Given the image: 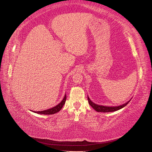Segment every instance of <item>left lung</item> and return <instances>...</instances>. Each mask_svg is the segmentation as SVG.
<instances>
[{
	"label": "left lung",
	"instance_id": "8db88e82",
	"mask_svg": "<svg viewBox=\"0 0 152 152\" xmlns=\"http://www.w3.org/2000/svg\"><path fill=\"white\" fill-rule=\"evenodd\" d=\"M88 100L89 104L93 107V109H95L97 112H114L122 108H123L126 105H128V103L130 102L131 100H129L128 102H126V104H122L119 106H115V107H107L104 105H99L94 104V102H91V100L89 99V97L88 96Z\"/></svg>",
	"mask_w": 152,
	"mask_h": 152
}]
</instances>
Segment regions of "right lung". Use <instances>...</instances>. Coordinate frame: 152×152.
Here are the masks:
<instances>
[{
	"label": "right lung",
	"instance_id": "add662e5",
	"mask_svg": "<svg viewBox=\"0 0 152 152\" xmlns=\"http://www.w3.org/2000/svg\"><path fill=\"white\" fill-rule=\"evenodd\" d=\"M66 100V95H65L64 97L63 100L61 101L60 104H58L57 105L52 107L51 109L45 110L43 111H39V112H36V111H33L34 112L37 114H44V115H50V114H54L58 111H60L61 109L62 108V107L65 104V102Z\"/></svg>",
	"mask_w": 152,
	"mask_h": 152
}]
</instances>
